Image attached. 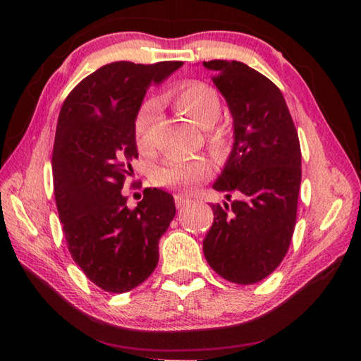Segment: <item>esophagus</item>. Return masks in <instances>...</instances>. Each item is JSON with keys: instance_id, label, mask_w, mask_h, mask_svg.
Returning a JSON list of instances; mask_svg holds the SVG:
<instances>
[{"instance_id": "34e87169", "label": "esophagus", "mask_w": 361, "mask_h": 361, "mask_svg": "<svg viewBox=\"0 0 361 361\" xmlns=\"http://www.w3.org/2000/svg\"><path fill=\"white\" fill-rule=\"evenodd\" d=\"M189 202H191V200H189L188 195H185V194H176L175 195L176 209H183V207H186Z\"/></svg>"}]
</instances>
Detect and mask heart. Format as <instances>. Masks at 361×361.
<instances>
[{
  "mask_svg": "<svg viewBox=\"0 0 361 361\" xmlns=\"http://www.w3.org/2000/svg\"><path fill=\"white\" fill-rule=\"evenodd\" d=\"M175 108L188 119H191L200 129H205V145L209 146L213 156L224 157L231 149V135L226 127L215 126L221 118L223 105L221 99L215 89L204 82H191L175 90L172 94ZM159 114V102L156 99H148L140 105L133 132L138 149L149 154L154 148L152 142V127ZM212 173V166L209 159L202 156L192 159H180L170 161L166 166L159 167L152 180L157 186L188 189L195 183L209 178Z\"/></svg>",
  "mask_w": 361,
  "mask_h": 361,
  "instance_id": "b5f03b06",
  "label": "heart"
}]
</instances>
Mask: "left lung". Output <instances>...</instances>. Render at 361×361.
<instances>
[{"label": "left lung", "mask_w": 361, "mask_h": 361, "mask_svg": "<svg viewBox=\"0 0 361 361\" xmlns=\"http://www.w3.org/2000/svg\"><path fill=\"white\" fill-rule=\"evenodd\" d=\"M215 73L234 121V145L213 189L224 205L210 204L213 224L204 255L218 276L252 285L276 271L288 252L301 186V146L282 92L248 65L204 62Z\"/></svg>", "instance_id": "1"}]
</instances>
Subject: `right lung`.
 Here are the masks:
<instances>
[{"label":"right lung","mask_w":361,"mask_h":361,"mask_svg":"<svg viewBox=\"0 0 361 361\" xmlns=\"http://www.w3.org/2000/svg\"><path fill=\"white\" fill-rule=\"evenodd\" d=\"M183 62H113L84 78L59 114L54 194L71 258L108 293L143 283L159 261V239L175 216L169 192L146 188L135 209L121 192L138 157L133 122L149 85Z\"/></svg>","instance_id":"obj_1"}]
</instances>
